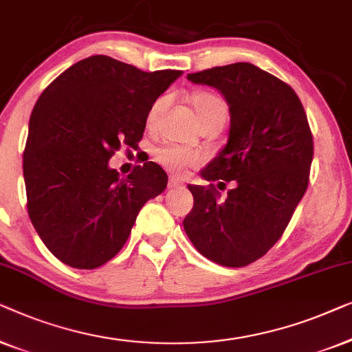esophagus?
I'll use <instances>...</instances> for the list:
<instances>
[{"label":"esophagus","instance_id":"1","mask_svg":"<svg viewBox=\"0 0 352 352\" xmlns=\"http://www.w3.org/2000/svg\"><path fill=\"white\" fill-rule=\"evenodd\" d=\"M167 186H169V190H175V188H182L183 183H182V180H178V178H175V177H170Z\"/></svg>","mask_w":352,"mask_h":352}]
</instances>
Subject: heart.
I'll list each match as a JSON object with an SVG mask.
<instances>
[{
  "mask_svg": "<svg viewBox=\"0 0 352 352\" xmlns=\"http://www.w3.org/2000/svg\"><path fill=\"white\" fill-rule=\"evenodd\" d=\"M167 103H169V98L167 97H160L155 103H153L150 111H148L146 115L148 127H155L157 118H160L162 110L167 107ZM191 105L195 108L197 121H199L201 124L209 120H217V118L226 120L228 116L226 103L221 100L219 96H215V94L212 92L195 94L191 98ZM155 157L162 167H166L167 170L172 172H183L190 169V167L197 166L201 162V156L197 155L196 151L186 150V148L177 145H162L156 150Z\"/></svg>",
  "mask_w": 352,
  "mask_h": 352,
  "instance_id": "heart-1",
  "label": "heart"
}]
</instances>
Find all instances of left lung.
Returning <instances> with one entry per match:
<instances>
[{"label": "left lung", "mask_w": 352, "mask_h": 352, "mask_svg": "<svg viewBox=\"0 0 352 352\" xmlns=\"http://www.w3.org/2000/svg\"><path fill=\"white\" fill-rule=\"evenodd\" d=\"M186 79L217 89L230 107L228 140L199 175L234 188L220 201L212 183L188 185L195 206L183 228L206 258L241 268L263 256L289 225L308 188L313 135L294 89L252 63Z\"/></svg>", "instance_id": "left-lung-1"}]
</instances>
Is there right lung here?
<instances>
[{"label": "right lung", "instance_id": "add662e5", "mask_svg": "<svg viewBox=\"0 0 352 352\" xmlns=\"http://www.w3.org/2000/svg\"><path fill=\"white\" fill-rule=\"evenodd\" d=\"M182 75L92 56L39 96L23 151L27 207L62 263L78 270L107 263L126 244L143 204L166 190L167 174L156 162L121 177L108 161L121 145L137 146L151 105Z\"/></svg>", "mask_w": 352, "mask_h": 352}]
</instances>
